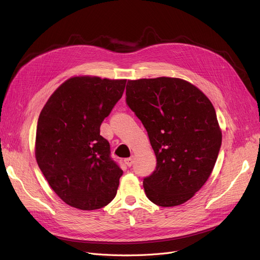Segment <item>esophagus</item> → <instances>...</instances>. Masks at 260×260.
Returning <instances> with one entry per match:
<instances>
[{
	"instance_id": "1",
	"label": "esophagus",
	"mask_w": 260,
	"mask_h": 260,
	"mask_svg": "<svg viewBox=\"0 0 260 260\" xmlns=\"http://www.w3.org/2000/svg\"><path fill=\"white\" fill-rule=\"evenodd\" d=\"M124 163L125 165L128 167V168H131L132 166H133V163H134V159L131 157V158H126L125 160H124Z\"/></svg>"
}]
</instances>
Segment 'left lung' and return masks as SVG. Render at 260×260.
Wrapping results in <instances>:
<instances>
[{
  "mask_svg": "<svg viewBox=\"0 0 260 260\" xmlns=\"http://www.w3.org/2000/svg\"><path fill=\"white\" fill-rule=\"evenodd\" d=\"M126 103L145 127L157 166L143 179L160 207L186 202L207 182L222 135L215 108L199 88L179 78L128 80Z\"/></svg>",
  "mask_w": 260,
  "mask_h": 260,
  "instance_id": "left-lung-1",
  "label": "left lung"
}]
</instances>
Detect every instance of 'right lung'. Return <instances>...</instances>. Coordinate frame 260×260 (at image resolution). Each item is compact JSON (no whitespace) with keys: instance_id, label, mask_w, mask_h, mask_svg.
Instances as JSON below:
<instances>
[{"instance_id":"right-lung-1","label":"right lung","mask_w":260,"mask_h":260,"mask_svg":"<svg viewBox=\"0 0 260 260\" xmlns=\"http://www.w3.org/2000/svg\"><path fill=\"white\" fill-rule=\"evenodd\" d=\"M125 84L126 80L73 77L54 90L39 116L38 166L68 206L98 210L117 194L123 171L111 158L100 126L121 99Z\"/></svg>"}]
</instances>
